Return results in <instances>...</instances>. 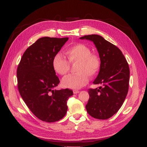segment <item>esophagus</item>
I'll list each match as a JSON object with an SVG mask.
<instances>
[{
    "mask_svg": "<svg viewBox=\"0 0 147 147\" xmlns=\"http://www.w3.org/2000/svg\"><path fill=\"white\" fill-rule=\"evenodd\" d=\"M73 92H74V94H78V93H79V90H73Z\"/></svg>",
    "mask_w": 147,
    "mask_h": 147,
    "instance_id": "obj_1",
    "label": "esophagus"
}]
</instances>
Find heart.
<instances>
[{
    "label": "heart",
    "instance_id": "obj_1",
    "mask_svg": "<svg viewBox=\"0 0 147 147\" xmlns=\"http://www.w3.org/2000/svg\"><path fill=\"white\" fill-rule=\"evenodd\" d=\"M68 61L61 53L54 55L52 66L56 73L60 76H66L70 69L71 64H78V73L65 77L62 80V85L65 88L78 89L88 83V77H94L101 67V60L97 55L92 53L88 46L84 44L71 46L66 50Z\"/></svg>",
    "mask_w": 147,
    "mask_h": 147
}]
</instances>
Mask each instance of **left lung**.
I'll list each match as a JSON object with an SVG mask.
<instances>
[{"instance_id": "obj_1", "label": "left lung", "mask_w": 147, "mask_h": 147, "mask_svg": "<svg viewBox=\"0 0 147 147\" xmlns=\"http://www.w3.org/2000/svg\"><path fill=\"white\" fill-rule=\"evenodd\" d=\"M81 39L92 41L98 51L101 67L94 84L99 89H88L90 98L86 105L88 114L98 119L113 116L125 101L128 91L130 69L119 48L99 35H88Z\"/></svg>"}]
</instances>
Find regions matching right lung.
<instances>
[{
    "instance_id": "add662e5",
    "label": "right lung",
    "mask_w": 147,
    "mask_h": 147,
    "mask_svg": "<svg viewBox=\"0 0 147 147\" xmlns=\"http://www.w3.org/2000/svg\"><path fill=\"white\" fill-rule=\"evenodd\" d=\"M68 37L38 38L23 54L17 70L20 96L33 114L45 122H55L66 115L67 101L73 95L68 88L54 89L60 81L52 66L54 55Z\"/></svg>"
}]
</instances>
